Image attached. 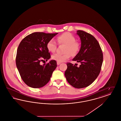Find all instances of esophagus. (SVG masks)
<instances>
[{"label": "esophagus", "instance_id": "34e87169", "mask_svg": "<svg viewBox=\"0 0 121 121\" xmlns=\"http://www.w3.org/2000/svg\"><path fill=\"white\" fill-rule=\"evenodd\" d=\"M61 62H57V64H58V65H59L60 64H61Z\"/></svg>", "mask_w": 121, "mask_h": 121}]
</instances>
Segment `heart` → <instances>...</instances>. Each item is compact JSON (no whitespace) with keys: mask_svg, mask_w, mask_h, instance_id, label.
<instances>
[{"mask_svg":"<svg viewBox=\"0 0 121 121\" xmlns=\"http://www.w3.org/2000/svg\"><path fill=\"white\" fill-rule=\"evenodd\" d=\"M57 40L59 44L66 45L65 53L63 54L55 53L52 55V58L59 62H63L68 59L71 56H75L79 52L81 48L80 43L76 41L75 37L71 34L66 32L58 36ZM47 48L49 52H54L57 48V43L55 41L51 39L46 45Z\"/></svg>","mask_w":121,"mask_h":121,"instance_id":"1","label":"heart"}]
</instances>
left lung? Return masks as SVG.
Here are the masks:
<instances>
[{
  "mask_svg": "<svg viewBox=\"0 0 121 121\" xmlns=\"http://www.w3.org/2000/svg\"><path fill=\"white\" fill-rule=\"evenodd\" d=\"M77 35L80 39L79 52L73 59L80 63L77 67L67 63L65 76L69 84L77 88L86 87L91 85L99 75L103 62V54L97 39L91 35L78 30Z\"/></svg>",
  "mask_w": 121,
  "mask_h": 121,
  "instance_id": "1",
  "label": "left lung"
}]
</instances>
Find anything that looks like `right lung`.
I'll use <instances>...</instances> for the list:
<instances>
[{
	"instance_id": "1",
	"label": "right lung",
	"mask_w": 121,
	"mask_h": 121,
	"mask_svg": "<svg viewBox=\"0 0 121 121\" xmlns=\"http://www.w3.org/2000/svg\"><path fill=\"white\" fill-rule=\"evenodd\" d=\"M58 34L35 32L25 37L20 42L17 48L16 64L22 80L28 86L40 88L50 80L57 68L56 61L51 60L43 65L40 62L51 58L46 45Z\"/></svg>"
}]
</instances>
